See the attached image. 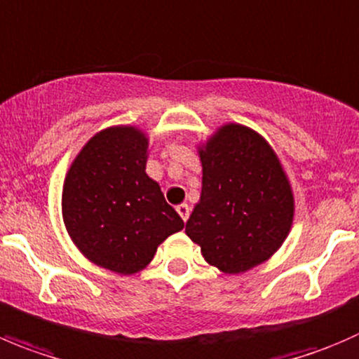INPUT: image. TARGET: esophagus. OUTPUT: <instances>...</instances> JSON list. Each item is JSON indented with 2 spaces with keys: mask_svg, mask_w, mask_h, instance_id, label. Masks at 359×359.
Here are the masks:
<instances>
[{
  "mask_svg": "<svg viewBox=\"0 0 359 359\" xmlns=\"http://www.w3.org/2000/svg\"><path fill=\"white\" fill-rule=\"evenodd\" d=\"M177 212H179V215H180V217H182V221L186 222L187 219H189L191 207L187 203H180V205H177Z\"/></svg>",
  "mask_w": 359,
  "mask_h": 359,
  "instance_id": "34e87169",
  "label": "esophagus"
}]
</instances>
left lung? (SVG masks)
I'll list each match as a JSON object with an SVG mask.
<instances>
[{
	"label": "left lung",
	"mask_w": 359,
	"mask_h": 359,
	"mask_svg": "<svg viewBox=\"0 0 359 359\" xmlns=\"http://www.w3.org/2000/svg\"><path fill=\"white\" fill-rule=\"evenodd\" d=\"M201 194L186 224L205 261L243 273L273 256L290 235L294 196L279 156L257 131L228 123L198 145Z\"/></svg>",
	"instance_id": "8db88e82"
}]
</instances>
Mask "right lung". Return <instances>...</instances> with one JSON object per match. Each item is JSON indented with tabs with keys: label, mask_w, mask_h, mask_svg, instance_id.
<instances>
[{
	"label": "right lung",
	"mask_w": 359,
	"mask_h": 359,
	"mask_svg": "<svg viewBox=\"0 0 359 359\" xmlns=\"http://www.w3.org/2000/svg\"><path fill=\"white\" fill-rule=\"evenodd\" d=\"M149 138L110 126L80 149L62 184V221L76 249L98 266L133 276L159 243L184 228L161 187L145 173Z\"/></svg>",
	"instance_id": "1"
}]
</instances>
